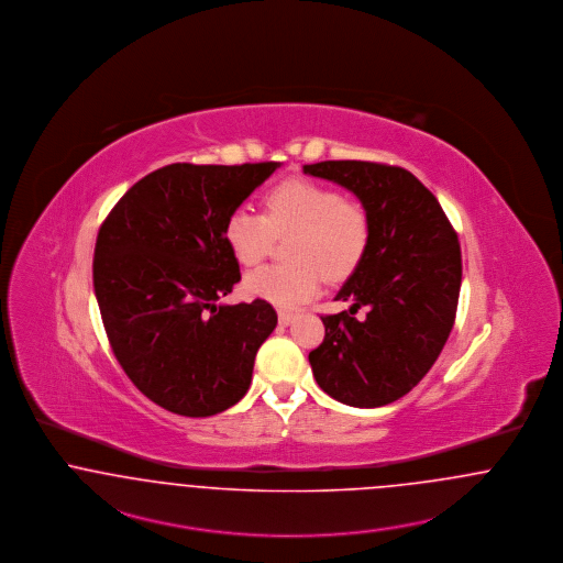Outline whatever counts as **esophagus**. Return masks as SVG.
<instances>
[{"instance_id": "34e87169", "label": "esophagus", "mask_w": 563, "mask_h": 563, "mask_svg": "<svg viewBox=\"0 0 563 563\" xmlns=\"http://www.w3.org/2000/svg\"><path fill=\"white\" fill-rule=\"evenodd\" d=\"M277 318H279V323H282V325H290L294 319H296V313H292V311H286V309H279Z\"/></svg>"}]
</instances>
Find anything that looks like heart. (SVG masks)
I'll use <instances>...</instances> for the list:
<instances>
[{
    "mask_svg": "<svg viewBox=\"0 0 563 563\" xmlns=\"http://www.w3.org/2000/svg\"><path fill=\"white\" fill-rule=\"evenodd\" d=\"M224 242L244 267L258 265L275 235L288 242L292 263L267 265L245 277V290L284 309L311 300L323 273L341 279L360 265L369 242L366 210L334 189L307 178H288L265 194L263 214L238 208L224 220Z\"/></svg>",
    "mask_w": 563,
    "mask_h": 563,
    "instance_id": "b5f03b06",
    "label": "heart"
}]
</instances>
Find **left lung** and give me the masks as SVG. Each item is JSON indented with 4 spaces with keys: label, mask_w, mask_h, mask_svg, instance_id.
<instances>
[{
    "label": "left lung",
    "mask_w": 563,
    "mask_h": 563,
    "mask_svg": "<svg viewBox=\"0 0 563 563\" xmlns=\"http://www.w3.org/2000/svg\"><path fill=\"white\" fill-rule=\"evenodd\" d=\"M302 172L349 189L369 219L366 254L336 294L351 309L321 318L325 336L309 364L336 401L387 406L415 389L452 332L463 279L459 235L438 197L399 166L343 159Z\"/></svg>",
    "instance_id": "obj_1"
}]
</instances>
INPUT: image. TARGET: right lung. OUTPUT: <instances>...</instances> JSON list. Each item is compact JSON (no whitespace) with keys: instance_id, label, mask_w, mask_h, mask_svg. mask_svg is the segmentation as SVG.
<instances>
[{"instance_id":"add662e5","label":"right lung","mask_w":563,"mask_h":563,"mask_svg":"<svg viewBox=\"0 0 563 563\" xmlns=\"http://www.w3.org/2000/svg\"><path fill=\"white\" fill-rule=\"evenodd\" d=\"M277 168L170 164L132 185L100 224L92 275L104 332L128 378L168 412L235 406L277 325L263 298L219 302L242 279L224 220Z\"/></svg>"}]
</instances>
